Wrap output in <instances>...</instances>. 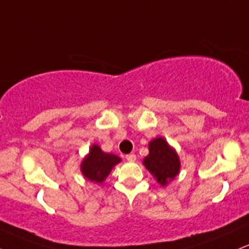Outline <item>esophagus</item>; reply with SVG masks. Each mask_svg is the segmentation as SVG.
I'll use <instances>...</instances> for the list:
<instances>
[{
	"label": "esophagus",
	"mask_w": 249,
	"mask_h": 249,
	"mask_svg": "<svg viewBox=\"0 0 249 249\" xmlns=\"http://www.w3.org/2000/svg\"><path fill=\"white\" fill-rule=\"evenodd\" d=\"M125 158H126L127 161H136V154H133V153L126 154V156H125Z\"/></svg>",
	"instance_id": "34e87169"
}]
</instances>
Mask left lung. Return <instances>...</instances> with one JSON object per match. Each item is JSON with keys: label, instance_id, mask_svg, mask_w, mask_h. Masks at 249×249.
<instances>
[{"label": "left lung", "instance_id": "left-lung-1", "mask_svg": "<svg viewBox=\"0 0 249 249\" xmlns=\"http://www.w3.org/2000/svg\"><path fill=\"white\" fill-rule=\"evenodd\" d=\"M142 164L159 185L167 186L180 172V158L176 148L162 137H157L148 142V154Z\"/></svg>", "mask_w": 249, "mask_h": 249}]
</instances>
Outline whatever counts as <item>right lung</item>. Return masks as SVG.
Masks as SVG:
<instances>
[{
  "instance_id": "obj_1",
  "label": "right lung",
  "mask_w": 249,
  "mask_h": 249,
  "mask_svg": "<svg viewBox=\"0 0 249 249\" xmlns=\"http://www.w3.org/2000/svg\"><path fill=\"white\" fill-rule=\"evenodd\" d=\"M121 161L122 159L118 156L104 152L99 145L92 144L81 162V172L85 179L102 185L112 168Z\"/></svg>"
}]
</instances>
